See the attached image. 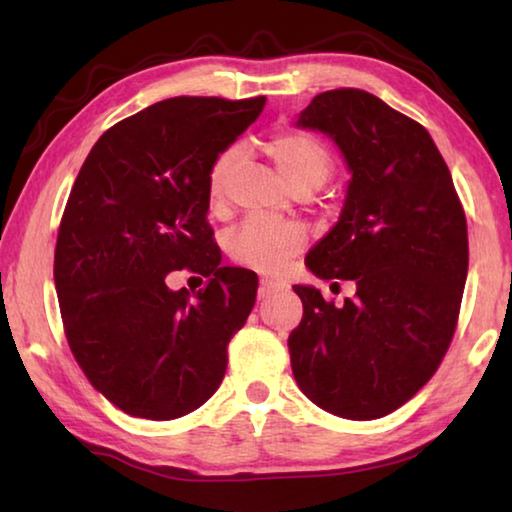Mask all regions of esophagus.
<instances>
[{
	"label": "esophagus",
	"instance_id": "1",
	"mask_svg": "<svg viewBox=\"0 0 512 512\" xmlns=\"http://www.w3.org/2000/svg\"><path fill=\"white\" fill-rule=\"evenodd\" d=\"M280 289H284V284L282 282H275V280H262L259 282V298H268L271 296V293H275V291H280Z\"/></svg>",
	"mask_w": 512,
	"mask_h": 512
}]
</instances>
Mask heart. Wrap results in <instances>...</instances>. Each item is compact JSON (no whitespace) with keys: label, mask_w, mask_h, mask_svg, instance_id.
<instances>
[{"label":"heart","mask_w":512,"mask_h":512,"mask_svg":"<svg viewBox=\"0 0 512 512\" xmlns=\"http://www.w3.org/2000/svg\"><path fill=\"white\" fill-rule=\"evenodd\" d=\"M277 171L293 192L298 189H318L332 173V155L314 135L302 131L275 133L266 142ZM241 160V146H230L214 160L207 176V194L212 205L221 201L223 185L232 169ZM307 244L305 230L298 223H275L266 219H248L230 237V255L237 264L255 268L262 273H277L287 266Z\"/></svg>","instance_id":"b5f03b06"}]
</instances>
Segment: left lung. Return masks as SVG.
<instances>
[{
    "mask_svg": "<svg viewBox=\"0 0 512 512\" xmlns=\"http://www.w3.org/2000/svg\"><path fill=\"white\" fill-rule=\"evenodd\" d=\"M298 128L327 135L348 164L339 221L309 250L320 280H352L341 307L296 284L305 307L289 336L300 391L327 413L375 420L427 384L452 341L467 277V223L427 128L375 94L311 99Z\"/></svg>",
    "mask_w": 512,
    "mask_h": 512,
    "instance_id": "8db88e82",
    "label": "left lung"
}]
</instances>
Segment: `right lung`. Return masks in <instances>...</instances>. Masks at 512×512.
<instances>
[{"label": "right lung", "mask_w": 512, "mask_h": 512, "mask_svg": "<svg viewBox=\"0 0 512 512\" xmlns=\"http://www.w3.org/2000/svg\"><path fill=\"white\" fill-rule=\"evenodd\" d=\"M264 103H153L103 133L76 176L54 257L60 316L92 386L135 418L210 400L253 311L257 275L221 266L212 241L207 176ZM183 267L208 277L194 297L166 282Z\"/></svg>", "instance_id": "add662e5"}]
</instances>
